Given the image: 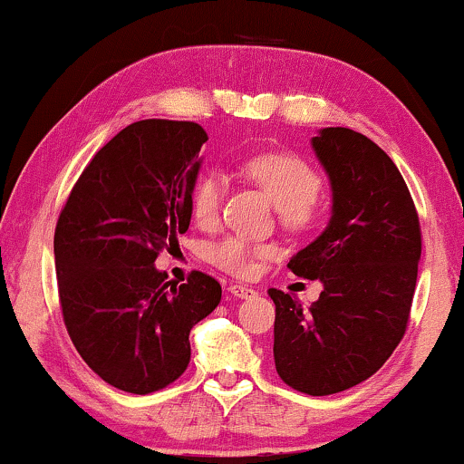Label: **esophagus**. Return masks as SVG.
<instances>
[{
	"label": "esophagus",
	"instance_id": "1",
	"mask_svg": "<svg viewBox=\"0 0 464 464\" xmlns=\"http://www.w3.org/2000/svg\"><path fill=\"white\" fill-rule=\"evenodd\" d=\"M228 291H231V295L239 297V300H252V297L256 295V291L252 289V286H246V285H239V283L228 285Z\"/></svg>",
	"mask_w": 464,
	"mask_h": 464
}]
</instances>
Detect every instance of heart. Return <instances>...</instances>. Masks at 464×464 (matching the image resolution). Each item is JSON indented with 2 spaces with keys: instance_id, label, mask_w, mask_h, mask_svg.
<instances>
[{
  "instance_id": "obj_1",
  "label": "heart",
  "mask_w": 464,
  "mask_h": 464,
  "mask_svg": "<svg viewBox=\"0 0 464 464\" xmlns=\"http://www.w3.org/2000/svg\"><path fill=\"white\" fill-rule=\"evenodd\" d=\"M244 173L255 181L278 209L280 220L289 228L313 225L319 205L316 192L321 188L319 173L302 158L283 151L256 154L244 162ZM225 181L218 173H208L192 188V214L197 220L212 222L220 209ZM269 255L267 246H255L244 237H225L209 246L208 259L231 274H248L256 256Z\"/></svg>"
}]
</instances>
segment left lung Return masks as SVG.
Wrapping results in <instances>:
<instances>
[{"mask_svg":"<svg viewBox=\"0 0 464 464\" xmlns=\"http://www.w3.org/2000/svg\"><path fill=\"white\" fill-rule=\"evenodd\" d=\"M330 179L332 216L289 269L321 280L310 308L278 289L274 362L280 379L310 396L338 394L383 366L407 330L421 255L420 220L392 158L351 128L310 140Z\"/></svg>","mask_w":464,"mask_h":464,"instance_id":"left-lung-1","label":"left lung"}]
</instances>
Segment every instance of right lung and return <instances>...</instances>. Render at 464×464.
<instances>
[{
  "mask_svg": "<svg viewBox=\"0 0 464 464\" xmlns=\"http://www.w3.org/2000/svg\"><path fill=\"white\" fill-rule=\"evenodd\" d=\"M205 140L195 121H134L92 158L57 220L63 324L87 366L121 392L173 383L188 368L190 330L220 304L212 276L178 286L156 267L190 227Z\"/></svg>",
  "mask_w": 464,
  "mask_h": 464,
  "instance_id": "obj_1",
  "label": "right lung"
}]
</instances>
